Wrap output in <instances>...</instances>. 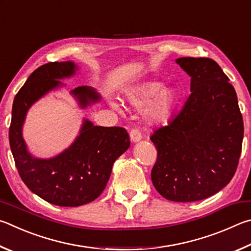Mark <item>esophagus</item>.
<instances>
[{
	"instance_id": "esophagus-1",
	"label": "esophagus",
	"mask_w": 251,
	"mask_h": 251,
	"mask_svg": "<svg viewBox=\"0 0 251 251\" xmlns=\"http://www.w3.org/2000/svg\"><path fill=\"white\" fill-rule=\"evenodd\" d=\"M130 139L133 143H137L139 141H141L142 134L138 129H132L130 131Z\"/></svg>"
}]
</instances>
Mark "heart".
<instances>
[{
    "mask_svg": "<svg viewBox=\"0 0 251 251\" xmlns=\"http://www.w3.org/2000/svg\"><path fill=\"white\" fill-rule=\"evenodd\" d=\"M125 100L137 108L144 105V116L153 123L166 122L172 116L178 102V92L174 87H162L160 81L146 80L129 87L125 91ZM110 105L118 109V104L111 101Z\"/></svg>",
    "mask_w": 251,
    "mask_h": 251,
    "instance_id": "b5f03b06",
    "label": "heart"
}]
</instances>
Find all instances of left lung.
<instances>
[{"mask_svg": "<svg viewBox=\"0 0 251 251\" xmlns=\"http://www.w3.org/2000/svg\"><path fill=\"white\" fill-rule=\"evenodd\" d=\"M175 63L191 77L181 112L155 130L157 160L151 178L172 201H196L216 194L235 175L244 139L237 95L216 61L183 57Z\"/></svg>", "mask_w": 251, "mask_h": 251, "instance_id": "1", "label": "left lung"}]
</instances>
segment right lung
<instances>
[{"label":"right lung","instance_id":"obj_1","mask_svg":"<svg viewBox=\"0 0 251 251\" xmlns=\"http://www.w3.org/2000/svg\"><path fill=\"white\" fill-rule=\"evenodd\" d=\"M80 67L72 60L48 63L28 77L14 98L8 139L22 181L34 194L48 203L77 207L90 203L103 192L112 165L130 147L129 134L120 126H95L82 119L79 133L70 146L51 157L35 156L23 137L28 110L50 91L66 86L61 80L73 78ZM80 109L99 103L95 88L81 86L70 91Z\"/></svg>","mask_w":251,"mask_h":251}]
</instances>
